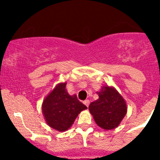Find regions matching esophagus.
Listing matches in <instances>:
<instances>
[{
  "label": "esophagus",
  "instance_id": "34e87169",
  "mask_svg": "<svg viewBox=\"0 0 160 160\" xmlns=\"http://www.w3.org/2000/svg\"><path fill=\"white\" fill-rule=\"evenodd\" d=\"M83 103H84L85 105L87 106V107H88L89 104H90V101H89L88 99H87V100H85V101H83Z\"/></svg>",
  "mask_w": 160,
  "mask_h": 160
}]
</instances>
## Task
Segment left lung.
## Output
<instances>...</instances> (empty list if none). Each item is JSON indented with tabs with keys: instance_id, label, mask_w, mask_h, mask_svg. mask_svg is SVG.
Segmentation results:
<instances>
[{
	"instance_id": "8db88e82",
	"label": "left lung",
	"mask_w": 160,
	"mask_h": 160,
	"mask_svg": "<svg viewBox=\"0 0 160 160\" xmlns=\"http://www.w3.org/2000/svg\"><path fill=\"white\" fill-rule=\"evenodd\" d=\"M97 94L98 98L89 106L96 124L104 130L116 128L128 111L125 100L114 87L108 86L102 87Z\"/></svg>"
}]
</instances>
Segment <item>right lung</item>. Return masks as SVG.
<instances>
[{
    "instance_id": "add662e5",
    "label": "right lung",
    "mask_w": 160,
    "mask_h": 160,
    "mask_svg": "<svg viewBox=\"0 0 160 160\" xmlns=\"http://www.w3.org/2000/svg\"><path fill=\"white\" fill-rule=\"evenodd\" d=\"M66 86V82L58 84L44 99L42 108L48 125L61 132L69 129L79 113L87 109L75 94H68Z\"/></svg>"
}]
</instances>
